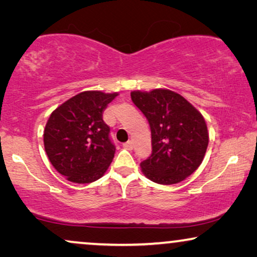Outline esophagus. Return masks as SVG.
I'll return each instance as SVG.
<instances>
[{
	"label": "esophagus",
	"mask_w": 257,
	"mask_h": 257,
	"mask_svg": "<svg viewBox=\"0 0 257 257\" xmlns=\"http://www.w3.org/2000/svg\"><path fill=\"white\" fill-rule=\"evenodd\" d=\"M122 146H124L125 149H127V150H132L133 149V142H132V140H128V142H126Z\"/></svg>",
	"instance_id": "1"
}]
</instances>
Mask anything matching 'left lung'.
I'll return each mask as SVG.
<instances>
[{
  "label": "left lung",
  "mask_w": 257,
  "mask_h": 257,
  "mask_svg": "<svg viewBox=\"0 0 257 257\" xmlns=\"http://www.w3.org/2000/svg\"><path fill=\"white\" fill-rule=\"evenodd\" d=\"M131 99L149 120L152 136V153L140 164L143 173L160 185L185 180L201 165L208 146L202 114L171 90L133 91Z\"/></svg>",
  "instance_id": "left-lung-1"
}]
</instances>
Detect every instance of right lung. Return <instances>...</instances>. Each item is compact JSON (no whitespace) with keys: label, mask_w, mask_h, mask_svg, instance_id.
<instances>
[{"label":"right lung","mask_w":257,"mask_h":257,"mask_svg":"<svg viewBox=\"0 0 257 257\" xmlns=\"http://www.w3.org/2000/svg\"><path fill=\"white\" fill-rule=\"evenodd\" d=\"M117 96L84 91L50 114L43 135L44 149L52 166L69 181H96L112 163L115 146L103 113Z\"/></svg>","instance_id":"right-lung-1"}]
</instances>
